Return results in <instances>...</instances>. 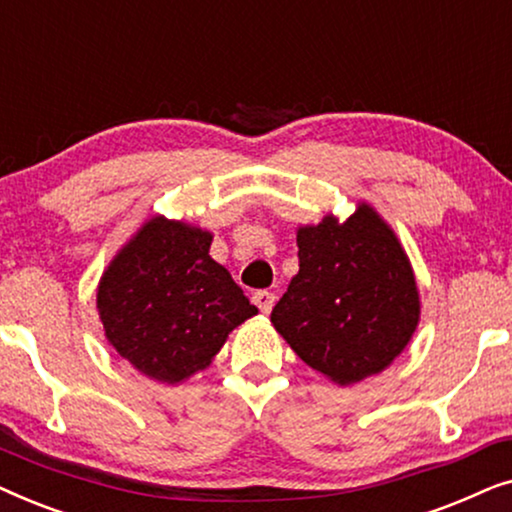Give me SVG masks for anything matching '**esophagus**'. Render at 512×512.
<instances>
[{
    "label": "esophagus",
    "mask_w": 512,
    "mask_h": 512,
    "mask_svg": "<svg viewBox=\"0 0 512 512\" xmlns=\"http://www.w3.org/2000/svg\"><path fill=\"white\" fill-rule=\"evenodd\" d=\"M275 298L277 296L272 291H256L251 300H254V305L258 307V310H261L263 314H268L272 310V305H275Z\"/></svg>",
    "instance_id": "obj_1"
}]
</instances>
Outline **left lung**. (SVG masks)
Listing matches in <instances>:
<instances>
[{"instance_id":"1","label":"left lung","mask_w":512,"mask_h":512,"mask_svg":"<svg viewBox=\"0 0 512 512\" xmlns=\"http://www.w3.org/2000/svg\"><path fill=\"white\" fill-rule=\"evenodd\" d=\"M298 275L270 314L307 366L335 384L382 373L408 345L419 293L408 256L387 223L361 202L347 221L298 228Z\"/></svg>"}]
</instances>
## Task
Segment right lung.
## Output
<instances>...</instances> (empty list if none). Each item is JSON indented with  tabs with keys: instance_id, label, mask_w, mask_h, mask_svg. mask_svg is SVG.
I'll return each mask as SVG.
<instances>
[{
	"instance_id": "1",
	"label": "right lung",
	"mask_w": 512,
	"mask_h": 512,
	"mask_svg": "<svg viewBox=\"0 0 512 512\" xmlns=\"http://www.w3.org/2000/svg\"><path fill=\"white\" fill-rule=\"evenodd\" d=\"M209 244L207 230L153 216L97 286L109 345L151 380L179 384L207 368L228 333L258 314Z\"/></svg>"
}]
</instances>
